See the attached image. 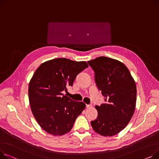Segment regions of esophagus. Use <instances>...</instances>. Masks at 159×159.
Returning <instances> with one entry per match:
<instances>
[{
  "instance_id": "esophagus-1",
  "label": "esophagus",
  "mask_w": 159,
  "mask_h": 159,
  "mask_svg": "<svg viewBox=\"0 0 159 159\" xmlns=\"http://www.w3.org/2000/svg\"><path fill=\"white\" fill-rule=\"evenodd\" d=\"M86 108H87V109L92 108V105H86Z\"/></svg>"
}]
</instances>
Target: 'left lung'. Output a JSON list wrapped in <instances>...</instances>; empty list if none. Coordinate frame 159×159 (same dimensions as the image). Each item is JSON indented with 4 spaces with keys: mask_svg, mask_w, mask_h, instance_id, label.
<instances>
[{
    "mask_svg": "<svg viewBox=\"0 0 159 159\" xmlns=\"http://www.w3.org/2000/svg\"><path fill=\"white\" fill-rule=\"evenodd\" d=\"M88 62L94 71L95 82L105 101L95 106L98 116L91 122V126L101 135H115L126 127L134 115L135 82L127 67L118 60L102 56Z\"/></svg>",
    "mask_w": 159,
    "mask_h": 159,
    "instance_id": "8db88e82",
    "label": "left lung"
}]
</instances>
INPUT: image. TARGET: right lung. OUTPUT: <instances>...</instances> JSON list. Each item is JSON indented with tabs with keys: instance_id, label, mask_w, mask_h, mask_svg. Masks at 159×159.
Wrapping results in <instances>:
<instances>
[{
	"instance_id": "obj_1",
	"label": "right lung",
	"mask_w": 159,
	"mask_h": 159,
	"mask_svg": "<svg viewBox=\"0 0 159 159\" xmlns=\"http://www.w3.org/2000/svg\"><path fill=\"white\" fill-rule=\"evenodd\" d=\"M88 67L86 61L66 58L47 61L35 71L29 84L30 109L41 127L53 135H62L72 129L86 107L63 91L72 86L79 73Z\"/></svg>"
}]
</instances>
